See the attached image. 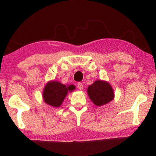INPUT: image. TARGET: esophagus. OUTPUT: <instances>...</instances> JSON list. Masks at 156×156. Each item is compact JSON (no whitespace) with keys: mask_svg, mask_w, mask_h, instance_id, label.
Here are the masks:
<instances>
[{"mask_svg":"<svg viewBox=\"0 0 156 156\" xmlns=\"http://www.w3.org/2000/svg\"><path fill=\"white\" fill-rule=\"evenodd\" d=\"M77 86H78V88L80 89V90H83V83H78L77 84Z\"/></svg>","mask_w":156,"mask_h":156,"instance_id":"1","label":"esophagus"}]
</instances>
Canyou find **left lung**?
<instances>
[{
  "instance_id": "left-lung-1",
  "label": "left lung",
  "mask_w": 156,
  "mask_h": 156,
  "mask_svg": "<svg viewBox=\"0 0 156 156\" xmlns=\"http://www.w3.org/2000/svg\"><path fill=\"white\" fill-rule=\"evenodd\" d=\"M87 94L93 103L101 107L109 103L114 98V91L107 81L97 80L87 88Z\"/></svg>"
}]
</instances>
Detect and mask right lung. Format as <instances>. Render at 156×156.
Instances as JSON below:
<instances>
[{
	"label": "right lung",
	"instance_id": "add662e5",
	"mask_svg": "<svg viewBox=\"0 0 156 156\" xmlns=\"http://www.w3.org/2000/svg\"><path fill=\"white\" fill-rule=\"evenodd\" d=\"M76 89L73 84L65 85L58 81L51 80L47 83L43 91L44 102L49 106L58 108L61 106L68 92Z\"/></svg>",
	"mask_w": 156,
	"mask_h": 156
}]
</instances>
